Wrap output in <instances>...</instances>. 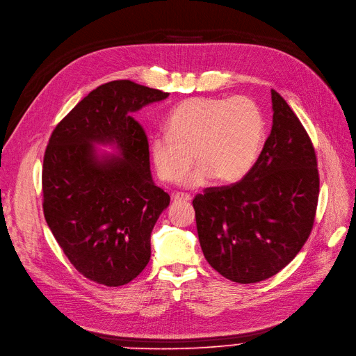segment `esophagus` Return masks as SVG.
<instances>
[{"instance_id":"1","label":"esophagus","mask_w":356,"mask_h":356,"mask_svg":"<svg viewBox=\"0 0 356 356\" xmlns=\"http://www.w3.org/2000/svg\"><path fill=\"white\" fill-rule=\"evenodd\" d=\"M172 199L175 200V202H189V200L192 199L189 195H186V193H173L172 195Z\"/></svg>"}]
</instances>
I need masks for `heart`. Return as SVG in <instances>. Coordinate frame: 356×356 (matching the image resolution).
Here are the masks:
<instances>
[{"label":"heart","mask_w":356,"mask_h":356,"mask_svg":"<svg viewBox=\"0 0 356 356\" xmlns=\"http://www.w3.org/2000/svg\"><path fill=\"white\" fill-rule=\"evenodd\" d=\"M265 141V119L249 97H193L181 102L167 120V135L151 141V157L164 181L183 180L189 189L241 180L254 165Z\"/></svg>","instance_id":"1"}]
</instances>
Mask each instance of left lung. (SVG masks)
<instances>
[{
  "mask_svg": "<svg viewBox=\"0 0 356 356\" xmlns=\"http://www.w3.org/2000/svg\"><path fill=\"white\" fill-rule=\"evenodd\" d=\"M270 95L272 131L250 172L193 199L205 259L237 284L282 270L310 236L316 216L320 181L313 144L280 92Z\"/></svg>",
  "mask_w": 356,
  "mask_h": 356,
  "instance_id": "8db88e82",
  "label": "left lung"
}]
</instances>
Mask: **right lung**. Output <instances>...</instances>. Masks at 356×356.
I'll use <instances>...</instances> for the list:
<instances>
[{
    "instance_id": "1",
    "label": "right lung",
    "mask_w": 356,
    "mask_h": 356,
    "mask_svg": "<svg viewBox=\"0 0 356 356\" xmlns=\"http://www.w3.org/2000/svg\"><path fill=\"white\" fill-rule=\"evenodd\" d=\"M167 97L129 80L106 83L51 135L42 170L44 220L90 281L120 286L148 265L151 231L170 196L152 180L147 135L134 113Z\"/></svg>"
}]
</instances>
